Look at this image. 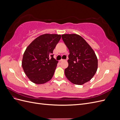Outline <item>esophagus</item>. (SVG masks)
Wrapping results in <instances>:
<instances>
[{
  "instance_id": "1",
  "label": "esophagus",
  "mask_w": 120,
  "mask_h": 120,
  "mask_svg": "<svg viewBox=\"0 0 120 120\" xmlns=\"http://www.w3.org/2000/svg\"><path fill=\"white\" fill-rule=\"evenodd\" d=\"M64 60H63V59H61L60 60H59V61H60V62H61V61H63Z\"/></svg>"
}]
</instances>
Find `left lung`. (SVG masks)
<instances>
[{"label":"left lung","instance_id":"8db88e82","mask_svg":"<svg viewBox=\"0 0 120 120\" xmlns=\"http://www.w3.org/2000/svg\"><path fill=\"white\" fill-rule=\"evenodd\" d=\"M70 52L68 66L65 69L67 78L72 83L82 85L90 81L98 68V59L93 49L80 35H61Z\"/></svg>","mask_w":120,"mask_h":120}]
</instances>
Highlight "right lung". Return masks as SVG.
<instances>
[{"label":"right lung","instance_id":"obj_1","mask_svg":"<svg viewBox=\"0 0 120 120\" xmlns=\"http://www.w3.org/2000/svg\"><path fill=\"white\" fill-rule=\"evenodd\" d=\"M60 38V34H43L27 46L23 56L22 67L32 82L42 84L52 78L58 63L53 58V50Z\"/></svg>","mask_w":120,"mask_h":120}]
</instances>
